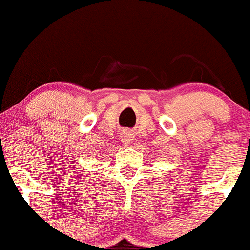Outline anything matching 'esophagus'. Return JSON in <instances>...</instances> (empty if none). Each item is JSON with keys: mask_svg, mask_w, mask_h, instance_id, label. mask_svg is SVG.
I'll use <instances>...</instances> for the list:
<instances>
[{"mask_svg": "<svg viewBox=\"0 0 250 250\" xmlns=\"http://www.w3.org/2000/svg\"><path fill=\"white\" fill-rule=\"evenodd\" d=\"M132 132H130L128 130H125L122 132V141L125 143H128L131 140H132Z\"/></svg>", "mask_w": 250, "mask_h": 250, "instance_id": "obj_1", "label": "esophagus"}]
</instances>
